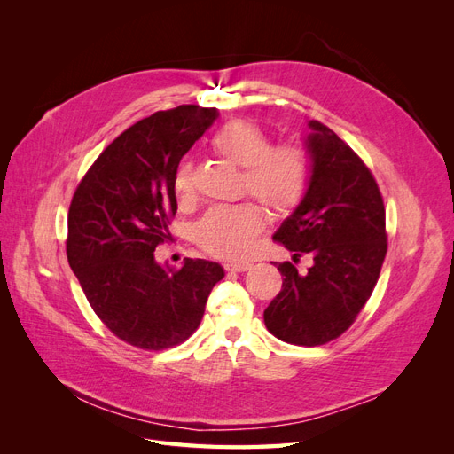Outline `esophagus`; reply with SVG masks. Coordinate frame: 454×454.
Masks as SVG:
<instances>
[{
	"instance_id": "34e87169",
	"label": "esophagus",
	"mask_w": 454,
	"mask_h": 454,
	"mask_svg": "<svg viewBox=\"0 0 454 454\" xmlns=\"http://www.w3.org/2000/svg\"><path fill=\"white\" fill-rule=\"evenodd\" d=\"M250 269H252L250 263H227L225 265V270H229V272H246Z\"/></svg>"
}]
</instances>
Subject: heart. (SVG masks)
I'll list each match as a JSON object with an SVG mask.
<instances>
[{"mask_svg": "<svg viewBox=\"0 0 454 454\" xmlns=\"http://www.w3.org/2000/svg\"><path fill=\"white\" fill-rule=\"evenodd\" d=\"M212 145L219 155L244 168V187L274 215L292 214L303 200L310 164L303 149L270 145L269 134L254 121L237 119L219 129ZM174 189L180 200L193 195V168L184 162L176 172ZM265 225V210L255 202L215 206L197 225V240L217 257L244 259L254 250Z\"/></svg>", "mask_w": 454, "mask_h": 454, "instance_id": "b5f03b06", "label": "heart"}]
</instances>
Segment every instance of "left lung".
<instances>
[{"label": "left lung", "instance_id": "8db88e82", "mask_svg": "<svg viewBox=\"0 0 454 454\" xmlns=\"http://www.w3.org/2000/svg\"><path fill=\"white\" fill-rule=\"evenodd\" d=\"M309 129L307 193L272 239L294 261L309 254L312 267L301 274L290 261L278 265L282 290L263 318L280 340L316 347L347 332L371 297L387 255V214L362 159L322 122Z\"/></svg>", "mask_w": 454, "mask_h": 454}]
</instances>
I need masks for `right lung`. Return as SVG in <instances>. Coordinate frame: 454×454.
<instances>
[{
    "instance_id": "1",
    "label": "right lung",
    "mask_w": 454,
    "mask_h": 454,
    "mask_svg": "<svg viewBox=\"0 0 454 454\" xmlns=\"http://www.w3.org/2000/svg\"><path fill=\"white\" fill-rule=\"evenodd\" d=\"M215 107L177 106L136 122L109 144L81 180L67 214L66 252L92 310L132 347L164 350L199 327L219 263L160 265L177 210V164L217 119Z\"/></svg>"
}]
</instances>
